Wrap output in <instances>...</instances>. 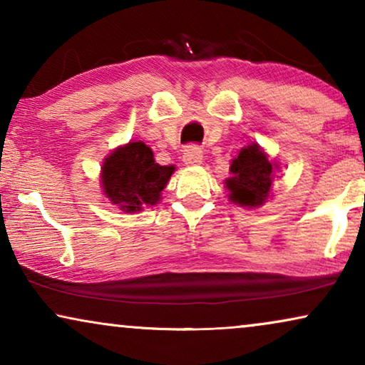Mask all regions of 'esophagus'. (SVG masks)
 <instances>
[{
  "label": "esophagus",
  "instance_id": "1",
  "mask_svg": "<svg viewBox=\"0 0 365 365\" xmlns=\"http://www.w3.org/2000/svg\"><path fill=\"white\" fill-rule=\"evenodd\" d=\"M182 163L186 164V166H197V164H201L202 163L201 148H196V146L186 148V151L182 154Z\"/></svg>",
  "mask_w": 365,
  "mask_h": 365
}]
</instances>
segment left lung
I'll return each instance as SVG.
<instances>
[{
  "instance_id": "obj_1",
  "label": "left lung",
  "mask_w": 365,
  "mask_h": 365,
  "mask_svg": "<svg viewBox=\"0 0 365 365\" xmlns=\"http://www.w3.org/2000/svg\"><path fill=\"white\" fill-rule=\"evenodd\" d=\"M231 178L224 181L229 201L241 207H261L272 196V182L279 164L271 161L257 143L242 148L229 166ZM279 178V176H277Z\"/></svg>"
}]
</instances>
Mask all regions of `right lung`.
I'll return each instance as SVG.
<instances>
[{"instance_id":"obj_1","label":"right lung","mask_w":365,"mask_h":365,"mask_svg":"<svg viewBox=\"0 0 365 365\" xmlns=\"http://www.w3.org/2000/svg\"><path fill=\"white\" fill-rule=\"evenodd\" d=\"M176 168L159 166L151 148L143 141H129L106 156L101 168L103 194L123 212H139L161 201L163 189Z\"/></svg>"}]
</instances>
